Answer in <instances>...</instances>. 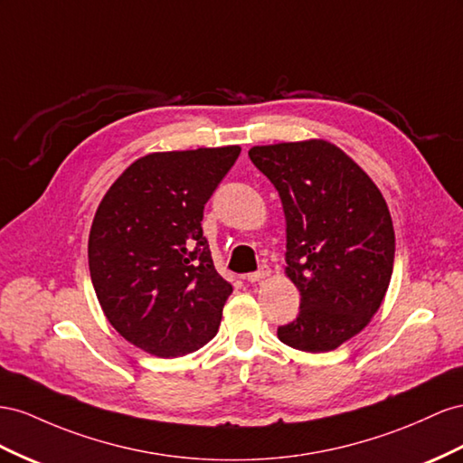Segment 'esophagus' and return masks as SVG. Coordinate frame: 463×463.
<instances>
[{"mask_svg": "<svg viewBox=\"0 0 463 463\" xmlns=\"http://www.w3.org/2000/svg\"><path fill=\"white\" fill-rule=\"evenodd\" d=\"M269 277H270V269L262 267V269H260V270H257V272L247 274V282L255 284V282H260V280H265V279H269Z\"/></svg>", "mask_w": 463, "mask_h": 463, "instance_id": "esophagus-1", "label": "esophagus"}]
</instances>
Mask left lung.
<instances>
[{"mask_svg": "<svg viewBox=\"0 0 463 463\" xmlns=\"http://www.w3.org/2000/svg\"><path fill=\"white\" fill-rule=\"evenodd\" d=\"M249 157L279 191L284 274L299 292V314L279 327V339L304 353L335 351L376 316L392 280L395 233L385 198L327 140L253 146Z\"/></svg>", "mask_w": 463, "mask_h": 463, "instance_id": "left-lung-1", "label": "left lung"}]
</instances>
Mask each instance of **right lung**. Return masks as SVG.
Returning a JSON list of instances; mask_svg holds the SVG:
<instances>
[{
	"instance_id": "1",
	"label": "right lung",
	"mask_w": 463,
	"mask_h": 463,
	"mask_svg": "<svg viewBox=\"0 0 463 463\" xmlns=\"http://www.w3.org/2000/svg\"><path fill=\"white\" fill-rule=\"evenodd\" d=\"M240 146L142 156L120 173L90 232V272L109 323L159 358L184 356L218 333L232 294L203 235L204 204Z\"/></svg>"
}]
</instances>
